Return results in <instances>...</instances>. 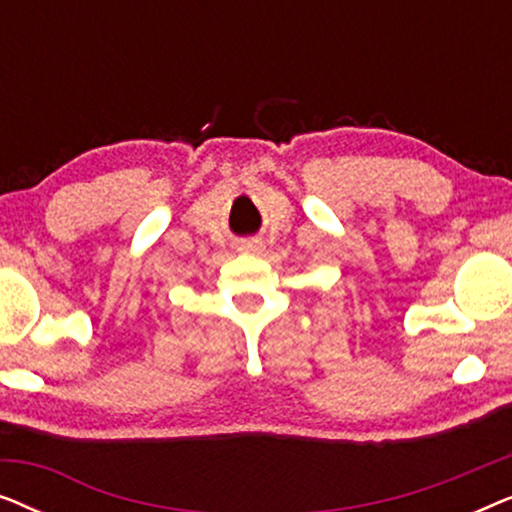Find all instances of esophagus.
Returning a JSON list of instances; mask_svg holds the SVG:
<instances>
[{"label": "esophagus", "instance_id": "1", "mask_svg": "<svg viewBox=\"0 0 512 512\" xmlns=\"http://www.w3.org/2000/svg\"><path fill=\"white\" fill-rule=\"evenodd\" d=\"M237 249L247 251V254H261L263 240H258V237H244V240L237 242Z\"/></svg>", "mask_w": 512, "mask_h": 512}]
</instances>
